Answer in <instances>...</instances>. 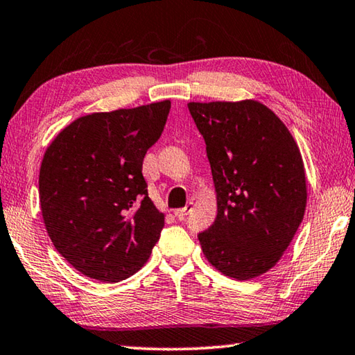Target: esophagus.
<instances>
[{
  "label": "esophagus",
  "instance_id": "obj_1",
  "mask_svg": "<svg viewBox=\"0 0 355 355\" xmlns=\"http://www.w3.org/2000/svg\"><path fill=\"white\" fill-rule=\"evenodd\" d=\"M193 210V204L190 202V204H187L184 209H178L176 211H175V215H176V218L178 219H185V216L189 215V213Z\"/></svg>",
  "mask_w": 355,
  "mask_h": 355
}]
</instances>
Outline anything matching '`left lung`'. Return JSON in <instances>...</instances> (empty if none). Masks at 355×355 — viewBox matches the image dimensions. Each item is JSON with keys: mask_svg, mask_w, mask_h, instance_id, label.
Listing matches in <instances>:
<instances>
[{"mask_svg": "<svg viewBox=\"0 0 355 355\" xmlns=\"http://www.w3.org/2000/svg\"><path fill=\"white\" fill-rule=\"evenodd\" d=\"M207 145L218 215L199 243L235 279L275 266L302 224L307 190L302 153L286 125L257 100L189 103Z\"/></svg>", "mask_w": 355, "mask_h": 355, "instance_id": "left-lung-1", "label": "left lung"}]
</instances>
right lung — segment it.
I'll list each match as a JSON object with an SVG mask.
<instances>
[{
  "mask_svg": "<svg viewBox=\"0 0 355 355\" xmlns=\"http://www.w3.org/2000/svg\"><path fill=\"white\" fill-rule=\"evenodd\" d=\"M170 100L92 112L58 132L38 178L48 235L68 263L102 283H119L148 261L164 227L148 198L144 157L157 142Z\"/></svg>",
  "mask_w": 355,
  "mask_h": 355,
  "instance_id": "obj_1",
  "label": "right lung"
}]
</instances>
